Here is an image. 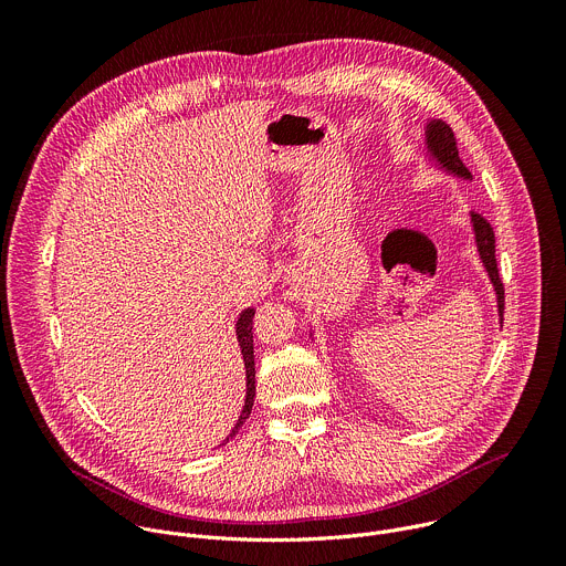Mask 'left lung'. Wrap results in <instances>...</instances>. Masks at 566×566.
Wrapping results in <instances>:
<instances>
[{"instance_id": "8db88e82", "label": "left lung", "mask_w": 566, "mask_h": 566, "mask_svg": "<svg viewBox=\"0 0 566 566\" xmlns=\"http://www.w3.org/2000/svg\"><path fill=\"white\" fill-rule=\"evenodd\" d=\"M428 145H430L432 154L441 160L443 168H448L450 172H454V175H459L463 179H470V172H468V168L463 166V160L459 156L454 132L446 123L434 120V123L428 125ZM472 223H474L479 255H481L483 266H486V271H489V275L493 280V286L497 291L500 315H504V282L500 277V269H497V260H495V232H493V226L489 223L486 217H481L479 212L472 214Z\"/></svg>"}]
</instances>
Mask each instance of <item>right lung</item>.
Returning a JSON list of instances; mask_svg holds the SVG:
<instances>
[{
    "instance_id": "1",
    "label": "right lung",
    "mask_w": 566,
    "mask_h": 566,
    "mask_svg": "<svg viewBox=\"0 0 566 566\" xmlns=\"http://www.w3.org/2000/svg\"><path fill=\"white\" fill-rule=\"evenodd\" d=\"M253 317H255V308H247L244 313L239 315L237 319V340L241 347V356H244V367H247V402L244 410H241L232 432L228 434V439H232L237 434V430L244 426V421L249 419L251 410H253V400H255V356H253ZM226 439V441H228Z\"/></svg>"
}]
</instances>
